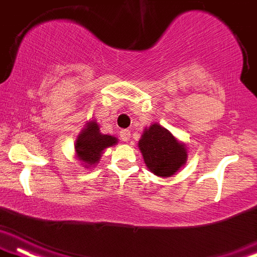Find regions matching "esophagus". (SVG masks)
Wrapping results in <instances>:
<instances>
[{"mask_svg":"<svg viewBox=\"0 0 257 257\" xmlns=\"http://www.w3.org/2000/svg\"><path fill=\"white\" fill-rule=\"evenodd\" d=\"M130 136H131V132H130L128 130H121V131L119 132V137L123 142L130 141Z\"/></svg>","mask_w":257,"mask_h":257,"instance_id":"obj_1","label":"esophagus"}]
</instances>
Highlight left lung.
Here are the masks:
<instances>
[{
	"label": "left lung",
	"mask_w": 257,
	"mask_h": 257,
	"mask_svg": "<svg viewBox=\"0 0 257 257\" xmlns=\"http://www.w3.org/2000/svg\"><path fill=\"white\" fill-rule=\"evenodd\" d=\"M138 147L145 164L157 176L173 175L187 160L185 145L180 144L168 130L158 123L145 130Z\"/></svg>",
	"instance_id": "8db88e82"
}]
</instances>
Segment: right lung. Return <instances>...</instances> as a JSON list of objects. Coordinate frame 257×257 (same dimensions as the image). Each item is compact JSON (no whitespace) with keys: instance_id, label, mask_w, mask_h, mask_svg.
Segmentation results:
<instances>
[{"instance_id":"obj_1","label":"right lung","mask_w":257,"mask_h":257,"mask_svg":"<svg viewBox=\"0 0 257 257\" xmlns=\"http://www.w3.org/2000/svg\"><path fill=\"white\" fill-rule=\"evenodd\" d=\"M115 143H118L115 137L102 135L97 123L91 121L88 123L87 127L83 130V132L76 141L75 149L82 162L95 164L100 160L103 149L112 147Z\"/></svg>"}]
</instances>
